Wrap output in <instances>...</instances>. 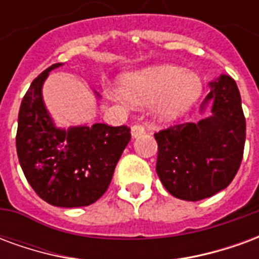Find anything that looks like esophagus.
Here are the masks:
<instances>
[{
    "mask_svg": "<svg viewBox=\"0 0 259 259\" xmlns=\"http://www.w3.org/2000/svg\"><path fill=\"white\" fill-rule=\"evenodd\" d=\"M144 132H146V129H144V126H141V124H135V126H132V137H133V139L141 136Z\"/></svg>",
    "mask_w": 259,
    "mask_h": 259,
    "instance_id": "obj_1",
    "label": "esophagus"
}]
</instances>
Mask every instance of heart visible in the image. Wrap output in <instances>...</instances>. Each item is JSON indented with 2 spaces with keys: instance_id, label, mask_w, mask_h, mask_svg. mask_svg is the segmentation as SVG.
<instances>
[{
  "instance_id": "1",
  "label": "heart",
  "mask_w": 259,
  "mask_h": 259,
  "mask_svg": "<svg viewBox=\"0 0 259 259\" xmlns=\"http://www.w3.org/2000/svg\"><path fill=\"white\" fill-rule=\"evenodd\" d=\"M201 79L176 65H157L124 74L119 81V93L113 100L133 105L152 102L154 115L159 120L172 122L182 118L200 98Z\"/></svg>"
}]
</instances>
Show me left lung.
Returning <instances> with one entry per match:
<instances>
[{"mask_svg": "<svg viewBox=\"0 0 259 259\" xmlns=\"http://www.w3.org/2000/svg\"><path fill=\"white\" fill-rule=\"evenodd\" d=\"M211 91L197 123L175 124L155 133L157 174L170 194L200 201L226 189L240 168L245 143V118L237 84L221 74L209 83Z\"/></svg>", "mask_w": 259, "mask_h": 259, "instance_id": "1", "label": "left lung"}]
</instances>
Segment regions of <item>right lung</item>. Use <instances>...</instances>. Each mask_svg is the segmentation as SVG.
Segmentation results:
<instances>
[{
  "mask_svg": "<svg viewBox=\"0 0 259 259\" xmlns=\"http://www.w3.org/2000/svg\"><path fill=\"white\" fill-rule=\"evenodd\" d=\"M59 66L62 64H54L38 74L23 97L16 151L26 179L40 198L62 208L87 206L107 191L132 135L127 126L105 123L58 127L42 100V84Z\"/></svg>",
  "mask_w": 259,
  "mask_h": 259,
  "instance_id": "add662e5",
  "label": "right lung"
}]
</instances>
